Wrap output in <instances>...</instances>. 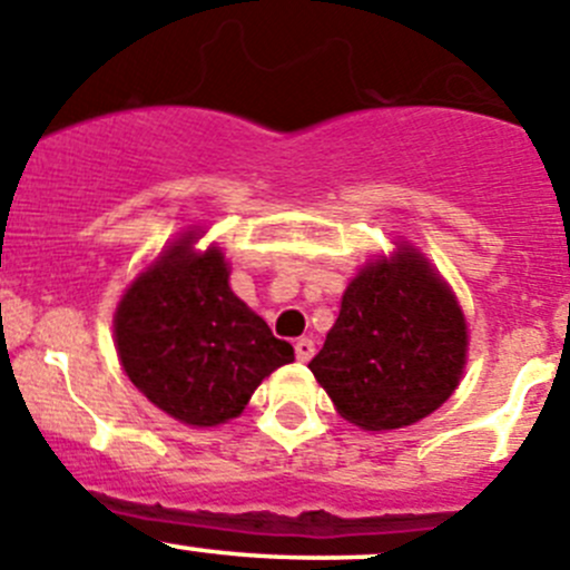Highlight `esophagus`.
Returning a JSON list of instances; mask_svg holds the SVG:
<instances>
[{
    "instance_id": "obj_1",
    "label": "esophagus",
    "mask_w": 570,
    "mask_h": 570,
    "mask_svg": "<svg viewBox=\"0 0 570 570\" xmlns=\"http://www.w3.org/2000/svg\"><path fill=\"white\" fill-rule=\"evenodd\" d=\"M295 355H297V361H301V364L312 361L314 358V342H312V338H297Z\"/></svg>"
}]
</instances>
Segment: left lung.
Returning a JSON list of instances; mask_svg holds the SVG:
<instances>
[{
    "mask_svg": "<svg viewBox=\"0 0 570 570\" xmlns=\"http://www.w3.org/2000/svg\"><path fill=\"white\" fill-rule=\"evenodd\" d=\"M465 344L452 292L416 250L402 248L355 275L308 370L347 422L396 430L450 400Z\"/></svg>",
    "mask_w": 570,
    "mask_h": 570,
    "instance_id": "8db88e82",
    "label": "left lung"
}]
</instances>
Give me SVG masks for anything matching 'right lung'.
<instances>
[{
	"label": "right lung",
	"instance_id": "add662e5",
	"mask_svg": "<svg viewBox=\"0 0 570 570\" xmlns=\"http://www.w3.org/2000/svg\"><path fill=\"white\" fill-rule=\"evenodd\" d=\"M187 234L131 284L115 314L129 381L184 424L239 416L258 383L295 358L228 286L223 253H193Z\"/></svg>",
	"mask_w": 570,
	"mask_h": 570
}]
</instances>
